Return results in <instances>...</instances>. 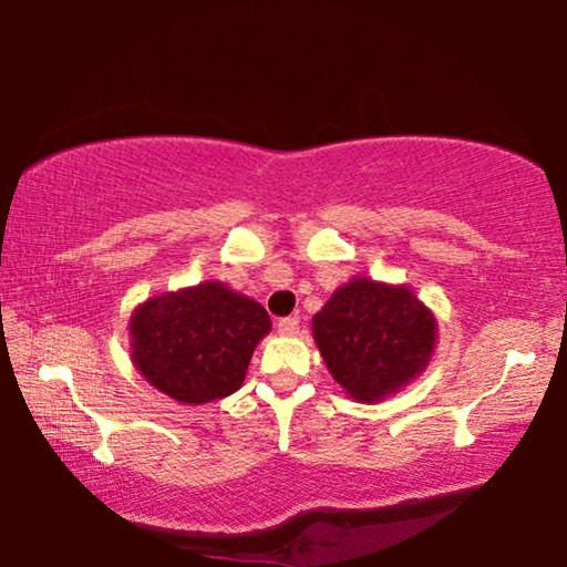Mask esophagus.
Instances as JSON below:
<instances>
[{"mask_svg":"<svg viewBox=\"0 0 567 567\" xmlns=\"http://www.w3.org/2000/svg\"><path fill=\"white\" fill-rule=\"evenodd\" d=\"M277 330L287 334V338H290V334H297L300 332V318H282L280 322H277Z\"/></svg>","mask_w":567,"mask_h":567,"instance_id":"esophagus-1","label":"esophagus"}]
</instances>
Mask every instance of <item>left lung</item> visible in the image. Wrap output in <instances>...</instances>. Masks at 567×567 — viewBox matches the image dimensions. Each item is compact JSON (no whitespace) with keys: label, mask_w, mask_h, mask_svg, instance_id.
<instances>
[{"label":"left lung","mask_w":567,"mask_h":567,"mask_svg":"<svg viewBox=\"0 0 567 567\" xmlns=\"http://www.w3.org/2000/svg\"><path fill=\"white\" fill-rule=\"evenodd\" d=\"M330 375L358 402L385 400L427 368L437 320L408 285L354 277L312 318Z\"/></svg>","instance_id":"8db88e82"}]
</instances>
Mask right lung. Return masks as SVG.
<instances>
[{
  "label": "right lung",
  "mask_w": 567,
  "mask_h": 567,
  "mask_svg": "<svg viewBox=\"0 0 567 567\" xmlns=\"http://www.w3.org/2000/svg\"><path fill=\"white\" fill-rule=\"evenodd\" d=\"M270 330L260 302L203 282L150 297L132 312V362L172 400L203 405L243 388L249 358Z\"/></svg>",
  "instance_id": "right-lung-1"
}]
</instances>
